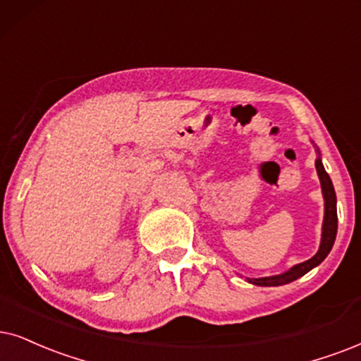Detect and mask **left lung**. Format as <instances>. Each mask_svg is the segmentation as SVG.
Returning <instances> with one entry per match:
<instances>
[{
	"mask_svg": "<svg viewBox=\"0 0 361 361\" xmlns=\"http://www.w3.org/2000/svg\"><path fill=\"white\" fill-rule=\"evenodd\" d=\"M314 166H317L318 178H320V183H322L323 198H325V218H323L320 248H318V252L314 257H312L303 263L295 264L293 268H290V270L285 273H280V275L263 276V278H246L248 283H252V285L280 286V285H286V283L298 280V278L303 276L305 273H308L310 270H313L314 267H318V264H320L323 259L328 257V253L331 252L333 243H335V238H336V230H338V216H336V195H335V188H333L330 176H328L325 168H323L320 152H318V158H317V161H314Z\"/></svg>",
	"mask_w": 361,
	"mask_h": 361,
	"instance_id": "obj_1",
	"label": "left lung"
}]
</instances>
